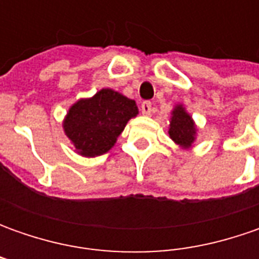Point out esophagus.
Here are the masks:
<instances>
[{
	"instance_id": "obj_1",
	"label": "esophagus",
	"mask_w": 259,
	"mask_h": 259,
	"mask_svg": "<svg viewBox=\"0 0 259 259\" xmlns=\"http://www.w3.org/2000/svg\"><path fill=\"white\" fill-rule=\"evenodd\" d=\"M141 112L144 115L151 114V102H148V101L143 102V104H141Z\"/></svg>"
}]
</instances>
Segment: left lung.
Returning <instances> with one entry per match:
<instances>
[{
	"mask_svg": "<svg viewBox=\"0 0 259 259\" xmlns=\"http://www.w3.org/2000/svg\"><path fill=\"white\" fill-rule=\"evenodd\" d=\"M197 128L193 118L186 112L183 105H177L171 112L168 135L177 145L182 148H190L196 140Z\"/></svg>",
	"mask_w": 259,
	"mask_h": 259,
	"instance_id": "left-lung-1",
	"label": "left lung"
}]
</instances>
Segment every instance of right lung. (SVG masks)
I'll list each match as a JSON object with an SVG mask.
<instances>
[{"label": "right lung", "mask_w": 259, "mask_h": 259, "mask_svg": "<svg viewBox=\"0 0 259 259\" xmlns=\"http://www.w3.org/2000/svg\"><path fill=\"white\" fill-rule=\"evenodd\" d=\"M137 114L135 101L112 89H101L69 108L63 130L77 154L96 157L114 147L126 122Z\"/></svg>", "instance_id": "right-lung-1"}]
</instances>
